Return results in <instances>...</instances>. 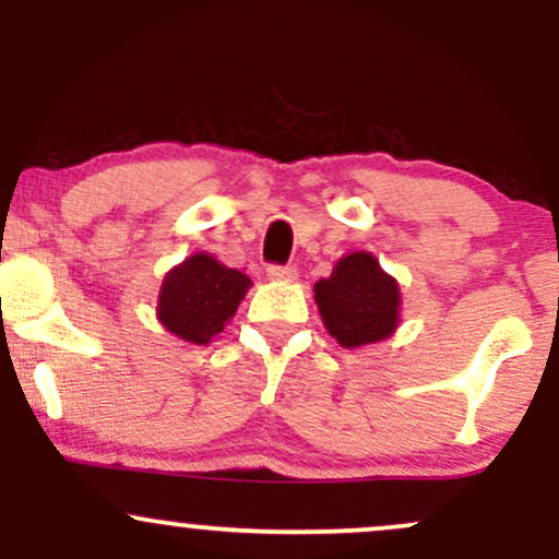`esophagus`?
<instances>
[{
  "instance_id": "obj_1",
  "label": "esophagus",
  "mask_w": 559,
  "mask_h": 559,
  "mask_svg": "<svg viewBox=\"0 0 559 559\" xmlns=\"http://www.w3.org/2000/svg\"><path fill=\"white\" fill-rule=\"evenodd\" d=\"M267 278H271V281H297V267L271 265V267H267Z\"/></svg>"
}]
</instances>
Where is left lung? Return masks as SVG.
<instances>
[{
	"label": "left lung",
	"instance_id": "left-lung-1",
	"mask_svg": "<svg viewBox=\"0 0 559 559\" xmlns=\"http://www.w3.org/2000/svg\"><path fill=\"white\" fill-rule=\"evenodd\" d=\"M316 305L325 331L344 349H357L394 336L402 294L370 252H349L316 284Z\"/></svg>",
	"mask_w": 559,
	"mask_h": 559
}]
</instances>
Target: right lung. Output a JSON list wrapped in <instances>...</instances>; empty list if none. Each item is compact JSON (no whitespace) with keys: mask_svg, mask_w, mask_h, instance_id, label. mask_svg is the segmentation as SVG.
<instances>
[{"mask_svg":"<svg viewBox=\"0 0 559 559\" xmlns=\"http://www.w3.org/2000/svg\"><path fill=\"white\" fill-rule=\"evenodd\" d=\"M252 278L207 252L170 267L157 297V320L189 344H210L236 316Z\"/></svg>","mask_w":559,"mask_h":559,"instance_id":"1","label":"right lung"}]
</instances>
